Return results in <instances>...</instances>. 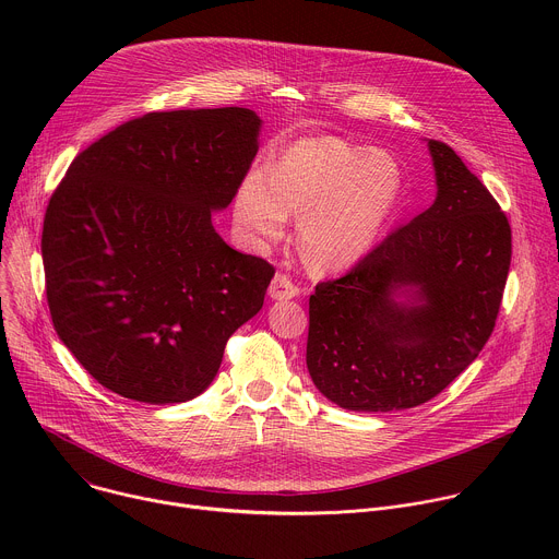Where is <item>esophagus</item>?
Here are the masks:
<instances>
[{
    "label": "esophagus",
    "instance_id": "esophagus-1",
    "mask_svg": "<svg viewBox=\"0 0 559 559\" xmlns=\"http://www.w3.org/2000/svg\"><path fill=\"white\" fill-rule=\"evenodd\" d=\"M272 300H289L294 296H298V287L292 283V278H287L285 274H276L270 289H267Z\"/></svg>",
    "mask_w": 559,
    "mask_h": 559
}]
</instances>
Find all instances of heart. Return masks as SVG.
<instances>
[{
	"label": "heart",
	"mask_w": 559,
	"mask_h": 559,
	"mask_svg": "<svg viewBox=\"0 0 559 559\" xmlns=\"http://www.w3.org/2000/svg\"><path fill=\"white\" fill-rule=\"evenodd\" d=\"M403 199V170L384 150L336 136L302 139L274 156L265 177L250 173L236 192V218L257 241L298 221V252L316 272H341L380 241Z\"/></svg>",
	"instance_id": "obj_1"
}]
</instances>
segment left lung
<instances>
[{
  "label": "left lung",
  "mask_w": 559,
  "mask_h": 559,
  "mask_svg": "<svg viewBox=\"0 0 559 559\" xmlns=\"http://www.w3.org/2000/svg\"><path fill=\"white\" fill-rule=\"evenodd\" d=\"M436 201L345 276L309 296L307 369L347 412H401L449 386L487 345L500 311L511 227L442 141H427Z\"/></svg>",
  "instance_id": "left-lung-1"
}]
</instances>
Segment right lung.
Returning <instances> with one entry per match:
<instances>
[{"instance_id":"obj_1","label":"right lung","mask_w":559,"mask_h":559,"mask_svg":"<svg viewBox=\"0 0 559 559\" xmlns=\"http://www.w3.org/2000/svg\"><path fill=\"white\" fill-rule=\"evenodd\" d=\"M248 108L150 112L74 156L50 197L41 259L52 325L106 389L177 405L214 380L274 267L212 225L259 152Z\"/></svg>"}]
</instances>
